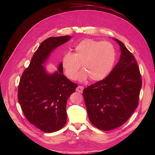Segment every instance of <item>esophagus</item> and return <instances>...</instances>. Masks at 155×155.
<instances>
[{
	"mask_svg": "<svg viewBox=\"0 0 155 155\" xmlns=\"http://www.w3.org/2000/svg\"><path fill=\"white\" fill-rule=\"evenodd\" d=\"M83 89H84V87H83V86H78L77 87L76 91H77V92H78V93H82Z\"/></svg>",
	"mask_w": 155,
	"mask_h": 155,
	"instance_id": "obj_1",
	"label": "esophagus"
}]
</instances>
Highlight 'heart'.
<instances>
[{"instance_id": "b5f03b06", "label": "heart", "mask_w": 155, "mask_h": 155, "mask_svg": "<svg viewBox=\"0 0 155 155\" xmlns=\"http://www.w3.org/2000/svg\"><path fill=\"white\" fill-rule=\"evenodd\" d=\"M116 61V51L108 41L86 38L75 47L74 53H66L62 57L61 65L65 75L75 80L80 64L83 69L79 79L90 77L93 81L105 78L112 72Z\"/></svg>"}]
</instances>
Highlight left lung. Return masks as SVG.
Instances as JSON below:
<instances>
[{
    "label": "left lung",
    "instance_id": "obj_1",
    "mask_svg": "<svg viewBox=\"0 0 155 155\" xmlns=\"http://www.w3.org/2000/svg\"><path fill=\"white\" fill-rule=\"evenodd\" d=\"M118 62L104 80L84 88L83 94L91 123L102 130L123 124L137 107L142 78L137 62L118 39Z\"/></svg>",
    "mask_w": 155,
    "mask_h": 155
}]
</instances>
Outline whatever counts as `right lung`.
Wrapping results in <instances>:
<instances>
[{
    "label": "right lung",
    "mask_w": 155,
    "mask_h": 155,
    "mask_svg": "<svg viewBox=\"0 0 155 155\" xmlns=\"http://www.w3.org/2000/svg\"><path fill=\"white\" fill-rule=\"evenodd\" d=\"M71 38L65 35L44 40L19 81L18 99L22 111L29 123L43 132H56L65 124L66 104L78 86L63 75L61 62L53 74L42 65L53 50Z\"/></svg>",
    "instance_id": "right-lung-1"
}]
</instances>
